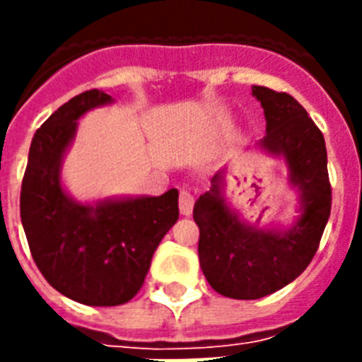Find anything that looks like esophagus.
Returning <instances> with one entry per match:
<instances>
[{
	"label": "esophagus",
	"instance_id": "34e87169",
	"mask_svg": "<svg viewBox=\"0 0 362 362\" xmlns=\"http://www.w3.org/2000/svg\"><path fill=\"white\" fill-rule=\"evenodd\" d=\"M178 203H180V212L184 216H189L193 212V204H195V199L187 189H182L180 192V199H178Z\"/></svg>",
	"mask_w": 362,
	"mask_h": 362
}]
</instances>
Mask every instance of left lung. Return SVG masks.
Wrapping results in <instances>:
<instances>
[{"instance_id":"8db88e82","label":"left lung","mask_w":362,"mask_h":362,"mask_svg":"<svg viewBox=\"0 0 362 362\" xmlns=\"http://www.w3.org/2000/svg\"><path fill=\"white\" fill-rule=\"evenodd\" d=\"M267 118L264 150L281 153L289 180L300 192L303 214L287 231L242 223L221 197V173L193 206L199 263L214 291L238 300L267 297L291 284L314 259L331 216L325 139L304 107L286 92L253 86Z\"/></svg>"}]
</instances>
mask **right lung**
<instances>
[{
  "label": "right lung",
  "instance_id": "right-lung-1",
  "mask_svg": "<svg viewBox=\"0 0 362 362\" xmlns=\"http://www.w3.org/2000/svg\"><path fill=\"white\" fill-rule=\"evenodd\" d=\"M88 90L64 103L35 131L20 192V218L45 280L88 306H118L141 291L153 252L178 220V192L159 197L81 204L67 197L59 163L86 110L110 103Z\"/></svg>",
  "mask_w": 362,
  "mask_h": 362
}]
</instances>
